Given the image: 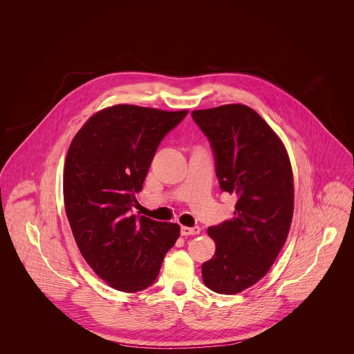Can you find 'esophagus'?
<instances>
[{
  "mask_svg": "<svg viewBox=\"0 0 354 354\" xmlns=\"http://www.w3.org/2000/svg\"><path fill=\"white\" fill-rule=\"evenodd\" d=\"M180 234L183 236L199 235L201 228L199 227H182Z\"/></svg>",
  "mask_w": 354,
  "mask_h": 354,
  "instance_id": "obj_1",
  "label": "esophagus"
}]
</instances>
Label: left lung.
<instances>
[{
	"label": "left lung",
	"mask_w": 354,
	"mask_h": 354,
	"mask_svg": "<svg viewBox=\"0 0 354 354\" xmlns=\"http://www.w3.org/2000/svg\"><path fill=\"white\" fill-rule=\"evenodd\" d=\"M215 156L221 191L235 194L234 218L208 228L216 243L203 263L211 290L235 295L261 280L281 251L293 216V174L281 139L245 104L192 111Z\"/></svg>",
	"instance_id": "obj_1"
}]
</instances>
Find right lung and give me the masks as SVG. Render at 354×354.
<instances>
[{
    "label": "right lung",
    "mask_w": 354,
    "mask_h": 354,
    "mask_svg": "<svg viewBox=\"0 0 354 354\" xmlns=\"http://www.w3.org/2000/svg\"><path fill=\"white\" fill-rule=\"evenodd\" d=\"M187 113L107 107L84 123L68 147L66 216L86 263L114 289L133 293L151 286L180 235L178 224L135 216L131 208L159 143Z\"/></svg>",
    "instance_id": "1"
}]
</instances>
